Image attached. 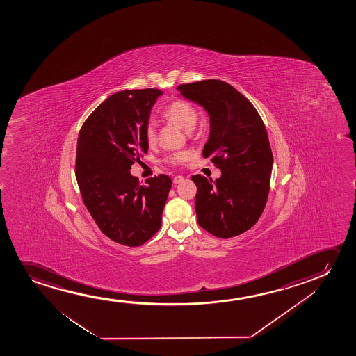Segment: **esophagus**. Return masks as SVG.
I'll use <instances>...</instances> for the list:
<instances>
[{
	"label": "esophagus",
	"instance_id": "34e87169",
	"mask_svg": "<svg viewBox=\"0 0 356 356\" xmlns=\"http://www.w3.org/2000/svg\"><path fill=\"white\" fill-rule=\"evenodd\" d=\"M184 181V176L177 175L174 177V180H172V182L175 184V185H179V184H181Z\"/></svg>",
	"mask_w": 356,
	"mask_h": 356
}]
</instances>
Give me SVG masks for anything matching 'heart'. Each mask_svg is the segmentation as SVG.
I'll use <instances>...</instances> for the list:
<instances>
[{"instance_id":"obj_1","label":"heart","mask_w":356,"mask_h":356,"mask_svg":"<svg viewBox=\"0 0 356 356\" xmlns=\"http://www.w3.org/2000/svg\"><path fill=\"white\" fill-rule=\"evenodd\" d=\"M168 120L174 122L175 125L182 129L184 131L190 132L193 130L198 120V112L191 103L184 99H177L175 102L170 103L164 111ZM146 140L148 145H154L156 141V127L153 124H148L146 129ZM190 153L186 151L176 152L168 156V161L171 164H182L188 161Z\"/></svg>"}]
</instances>
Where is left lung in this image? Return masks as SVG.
<instances>
[{"instance_id":"8db88e82","label":"left lung","mask_w":356,"mask_h":356,"mask_svg":"<svg viewBox=\"0 0 356 356\" xmlns=\"http://www.w3.org/2000/svg\"><path fill=\"white\" fill-rule=\"evenodd\" d=\"M181 96L208 113L209 138L203 149L221 170L213 181L195 175V209L200 227L229 238L253 227L270 190L273 156L268 132L253 104L221 80L177 86Z\"/></svg>"}]
</instances>
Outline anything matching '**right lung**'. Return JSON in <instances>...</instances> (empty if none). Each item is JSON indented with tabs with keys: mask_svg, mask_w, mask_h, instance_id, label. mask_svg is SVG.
<instances>
[{
	"mask_svg": "<svg viewBox=\"0 0 356 356\" xmlns=\"http://www.w3.org/2000/svg\"><path fill=\"white\" fill-rule=\"evenodd\" d=\"M161 95L156 88L114 93L79 134L75 175L83 204L108 238L127 247L141 245L161 229L172 185L169 176L158 175L141 186L130 172L148 152L147 125Z\"/></svg>",
	"mask_w": 356,
	"mask_h": 356,
	"instance_id": "right-lung-1",
	"label": "right lung"
}]
</instances>
